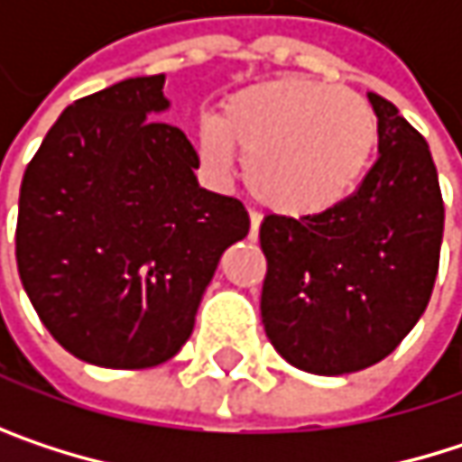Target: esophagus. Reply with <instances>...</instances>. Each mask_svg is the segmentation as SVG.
I'll list each match as a JSON object with an SVG mask.
<instances>
[{
	"label": "esophagus",
	"instance_id": "obj_1",
	"mask_svg": "<svg viewBox=\"0 0 462 462\" xmlns=\"http://www.w3.org/2000/svg\"><path fill=\"white\" fill-rule=\"evenodd\" d=\"M248 237H251V240L259 237V217H256V214H251V230H248Z\"/></svg>",
	"mask_w": 462,
	"mask_h": 462
}]
</instances>
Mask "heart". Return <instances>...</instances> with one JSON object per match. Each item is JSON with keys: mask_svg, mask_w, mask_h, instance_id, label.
Here are the masks:
<instances>
[{"mask_svg": "<svg viewBox=\"0 0 462 462\" xmlns=\"http://www.w3.org/2000/svg\"><path fill=\"white\" fill-rule=\"evenodd\" d=\"M374 146L372 106L353 90L310 77L248 85L195 131L200 168L214 181L230 179L237 149L248 192L291 219L339 206L364 179Z\"/></svg>", "mask_w": 462, "mask_h": 462, "instance_id": "heart-1", "label": "heart"}]
</instances>
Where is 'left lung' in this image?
<instances>
[{
    "instance_id": "obj_1",
    "label": "left lung",
    "mask_w": 462,
    "mask_h": 462,
    "mask_svg": "<svg viewBox=\"0 0 462 462\" xmlns=\"http://www.w3.org/2000/svg\"><path fill=\"white\" fill-rule=\"evenodd\" d=\"M377 162L319 217H264L262 323L297 369L361 372L412 331L439 273L444 203L430 149L399 109L369 93Z\"/></svg>"
}]
</instances>
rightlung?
Segmentation results:
<instances>
[{
  "mask_svg": "<svg viewBox=\"0 0 462 462\" xmlns=\"http://www.w3.org/2000/svg\"><path fill=\"white\" fill-rule=\"evenodd\" d=\"M162 85L131 77L66 106L21 184L23 289L60 347L106 369L173 358L248 235L243 203L203 189L195 146L154 120L171 106Z\"/></svg>",
  "mask_w": 462,
  "mask_h": 462,
  "instance_id": "obj_1",
  "label": "right lung"
}]
</instances>
